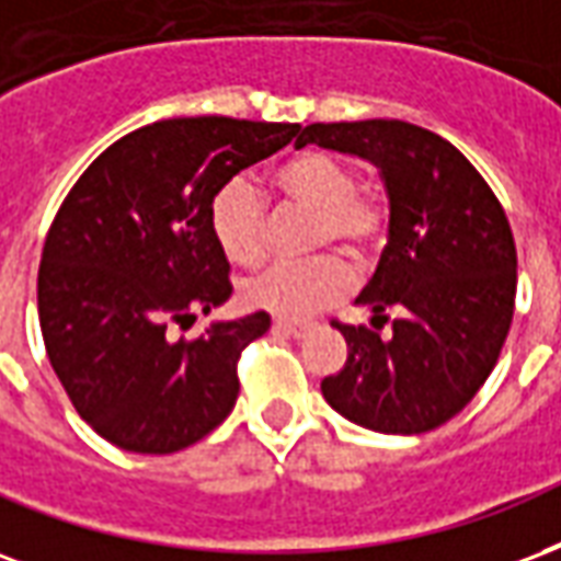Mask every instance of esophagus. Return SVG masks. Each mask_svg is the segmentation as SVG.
I'll list each match as a JSON object with an SVG mask.
<instances>
[{"mask_svg": "<svg viewBox=\"0 0 561 561\" xmlns=\"http://www.w3.org/2000/svg\"><path fill=\"white\" fill-rule=\"evenodd\" d=\"M272 329L277 334H286V337H308L310 334V325H301V322H286V320H275Z\"/></svg>", "mask_w": 561, "mask_h": 561, "instance_id": "1", "label": "esophagus"}]
</instances>
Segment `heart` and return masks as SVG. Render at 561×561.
<instances>
[{"instance_id": "obj_1", "label": "heart", "mask_w": 561, "mask_h": 561, "mask_svg": "<svg viewBox=\"0 0 561 561\" xmlns=\"http://www.w3.org/2000/svg\"><path fill=\"white\" fill-rule=\"evenodd\" d=\"M275 187L289 206L313 215L310 244H337L365 256L382 232V208L374 196L355 191V170L331 151H301L280 163ZM208 227L232 263H256L265 248V208L251 179L236 175L208 206ZM353 272L337 256L310 263L272 265L241 284V301L284 320H305L350 289Z\"/></svg>"}]
</instances>
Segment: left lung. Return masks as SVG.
<instances>
[{
  "instance_id": "left-lung-1",
  "label": "left lung",
  "mask_w": 561,
  "mask_h": 561,
  "mask_svg": "<svg viewBox=\"0 0 561 561\" xmlns=\"http://www.w3.org/2000/svg\"><path fill=\"white\" fill-rule=\"evenodd\" d=\"M317 142L374 163L388 196V241L355 305L370 325H341L346 365L322 379L334 412L376 433L439 427L484 386L508 337L517 248L499 199L451 142L400 118L308 125ZM386 309L392 334L379 335Z\"/></svg>"
}]
</instances>
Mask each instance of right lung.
I'll use <instances>...</instances> for the list:
<instances>
[{"label":"right lung","instance_id":"1","mask_svg":"<svg viewBox=\"0 0 561 561\" xmlns=\"http://www.w3.org/2000/svg\"><path fill=\"white\" fill-rule=\"evenodd\" d=\"M298 134L286 122L167 118L89 163L53 220L38 268L44 346L80 419L107 443L173 454L239 398V353L272 317L194 322L230 298V263L208 227L211 196Z\"/></svg>","mask_w":561,"mask_h":561}]
</instances>
